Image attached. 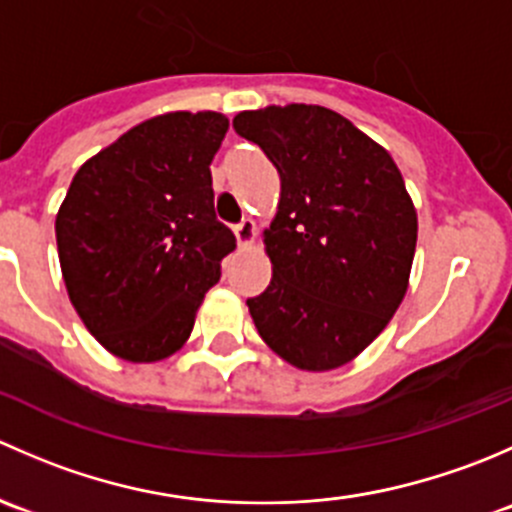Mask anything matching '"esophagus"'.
Listing matches in <instances>:
<instances>
[{
	"label": "esophagus",
	"mask_w": 512,
	"mask_h": 512,
	"mask_svg": "<svg viewBox=\"0 0 512 512\" xmlns=\"http://www.w3.org/2000/svg\"><path fill=\"white\" fill-rule=\"evenodd\" d=\"M235 237H237V245L240 247H250L257 237V227L252 220H242L240 225L235 227Z\"/></svg>",
	"instance_id": "1"
}]
</instances>
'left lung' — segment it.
Wrapping results in <instances>:
<instances>
[{
    "label": "left lung",
    "mask_w": 512,
    "mask_h": 512,
    "mask_svg": "<svg viewBox=\"0 0 512 512\" xmlns=\"http://www.w3.org/2000/svg\"><path fill=\"white\" fill-rule=\"evenodd\" d=\"M280 173L265 230L270 287L247 299L277 356L302 371L356 359L409 289L418 220L386 148L324 106L289 103L232 118Z\"/></svg>",
    "instance_id": "8db88e82"
}]
</instances>
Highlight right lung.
Segmentation results:
<instances>
[{
    "label": "right lung",
    "instance_id": "obj_1",
    "mask_svg": "<svg viewBox=\"0 0 512 512\" xmlns=\"http://www.w3.org/2000/svg\"><path fill=\"white\" fill-rule=\"evenodd\" d=\"M227 126L215 111L148 118L71 180L56 213L61 275L81 322L118 359L178 352L235 250L210 175Z\"/></svg>",
    "mask_w": 512,
    "mask_h": 512
}]
</instances>
